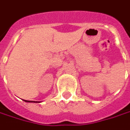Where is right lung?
Instances as JSON below:
<instances>
[{"label":"right lung","instance_id":"right-lung-1","mask_svg":"<svg viewBox=\"0 0 130 130\" xmlns=\"http://www.w3.org/2000/svg\"><path fill=\"white\" fill-rule=\"evenodd\" d=\"M23 101H25V102H35V103H40V101H30V100H23Z\"/></svg>","mask_w":130,"mask_h":130}]
</instances>
